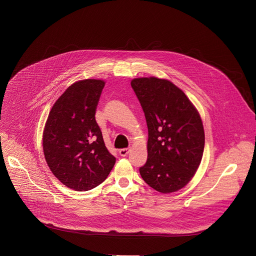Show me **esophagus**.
I'll list each match as a JSON object with an SVG mask.
<instances>
[{
  "label": "esophagus",
  "mask_w": 256,
  "mask_h": 256,
  "mask_svg": "<svg viewBox=\"0 0 256 256\" xmlns=\"http://www.w3.org/2000/svg\"><path fill=\"white\" fill-rule=\"evenodd\" d=\"M129 150H130V148H121V150H119V154L121 156H126L129 152Z\"/></svg>",
  "instance_id": "1"
}]
</instances>
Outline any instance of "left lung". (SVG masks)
Wrapping results in <instances>:
<instances>
[{
	"label": "left lung",
	"instance_id": "obj_1",
	"mask_svg": "<svg viewBox=\"0 0 256 256\" xmlns=\"http://www.w3.org/2000/svg\"><path fill=\"white\" fill-rule=\"evenodd\" d=\"M146 117L148 160L140 168L144 182L160 193L178 191L196 174L205 134L200 114L182 90L156 76L131 80Z\"/></svg>",
	"mask_w": 256,
	"mask_h": 256
}]
</instances>
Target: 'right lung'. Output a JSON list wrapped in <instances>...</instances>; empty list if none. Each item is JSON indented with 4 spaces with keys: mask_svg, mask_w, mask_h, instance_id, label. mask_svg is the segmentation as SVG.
Here are the masks:
<instances>
[{
    "mask_svg": "<svg viewBox=\"0 0 256 256\" xmlns=\"http://www.w3.org/2000/svg\"><path fill=\"white\" fill-rule=\"evenodd\" d=\"M106 82H74L56 100L45 123L42 145L52 174L74 191H88L108 176L116 158L106 148L96 121Z\"/></svg>",
    "mask_w": 256,
    "mask_h": 256,
    "instance_id": "1",
    "label": "right lung"
}]
</instances>
